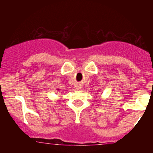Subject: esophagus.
<instances>
[{
	"instance_id": "obj_1",
	"label": "esophagus",
	"mask_w": 153,
	"mask_h": 153,
	"mask_svg": "<svg viewBox=\"0 0 153 153\" xmlns=\"http://www.w3.org/2000/svg\"><path fill=\"white\" fill-rule=\"evenodd\" d=\"M78 88H79V89H80V88H81V86H79V87H78Z\"/></svg>"
}]
</instances>
